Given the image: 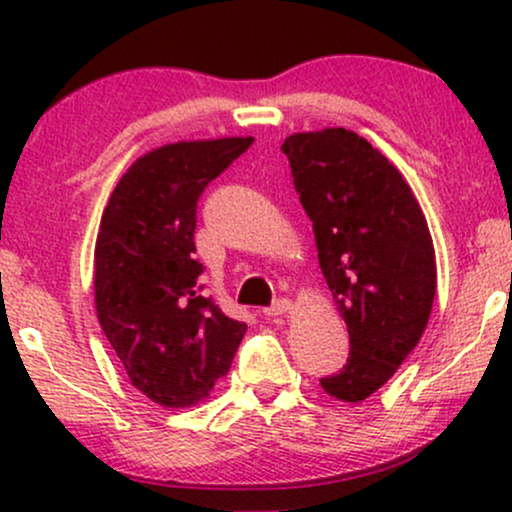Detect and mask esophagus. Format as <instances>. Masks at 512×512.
<instances>
[{"mask_svg":"<svg viewBox=\"0 0 512 512\" xmlns=\"http://www.w3.org/2000/svg\"><path fill=\"white\" fill-rule=\"evenodd\" d=\"M289 310H291V301H289V298H279V301H274L272 305H269V308H264L262 313L267 315V317H279V315L289 313Z\"/></svg>","mask_w":512,"mask_h":512,"instance_id":"34e87169","label":"esophagus"}]
</instances>
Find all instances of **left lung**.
Returning a JSON list of instances; mask_svg holds the SVG:
<instances>
[{
    "mask_svg": "<svg viewBox=\"0 0 512 512\" xmlns=\"http://www.w3.org/2000/svg\"><path fill=\"white\" fill-rule=\"evenodd\" d=\"M281 151L349 330V358L320 385L342 402H361L395 375L426 330L436 296L426 216L402 173L351 129L291 134Z\"/></svg>",
    "mask_w": 512,
    "mask_h": 512,
    "instance_id": "left-lung-1",
    "label": "left lung"
}]
</instances>
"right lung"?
I'll list each match as a JSON object with an SVG mask.
<instances>
[{
    "mask_svg": "<svg viewBox=\"0 0 512 512\" xmlns=\"http://www.w3.org/2000/svg\"><path fill=\"white\" fill-rule=\"evenodd\" d=\"M255 142H178L122 175L96 240V310L129 380L161 407H190L228 373L245 322L202 296L197 202Z\"/></svg>",
    "mask_w": 512,
    "mask_h": 512,
    "instance_id": "obj_1",
    "label": "right lung"
}]
</instances>
